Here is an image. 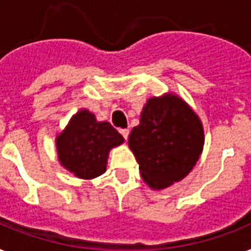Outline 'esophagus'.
Listing matches in <instances>:
<instances>
[{"instance_id":"1","label":"esophagus","mask_w":251,"mask_h":251,"mask_svg":"<svg viewBox=\"0 0 251 251\" xmlns=\"http://www.w3.org/2000/svg\"><path fill=\"white\" fill-rule=\"evenodd\" d=\"M120 133H121V135L124 137V139L127 141V138H129V129H121L120 130Z\"/></svg>"}]
</instances>
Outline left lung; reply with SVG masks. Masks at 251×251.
Wrapping results in <instances>:
<instances>
[{"label":"left lung","mask_w":251,"mask_h":251,"mask_svg":"<svg viewBox=\"0 0 251 251\" xmlns=\"http://www.w3.org/2000/svg\"><path fill=\"white\" fill-rule=\"evenodd\" d=\"M203 126L195 112L177 95L147 100L129 147L145 182L161 190L189 175L203 150Z\"/></svg>","instance_id":"8db88e82"}]
</instances>
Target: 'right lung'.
I'll return each instance as SVG.
<instances>
[{
    "label": "right lung",
    "mask_w": 251,
    "mask_h": 251,
    "mask_svg": "<svg viewBox=\"0 0 251 251\" xmlns=\"http://www.w3.org/2000/svg\"><path fill=\"white\" fill-rule=\"evenodd\" d=\"M122 143V135L109 122H98L94 113L87 109L74 114L64 131L56 138L61 165L83 179L102 175L109 151Z\"/></svg>",
    "instance_id": "obj_1"
}]
</instances>
